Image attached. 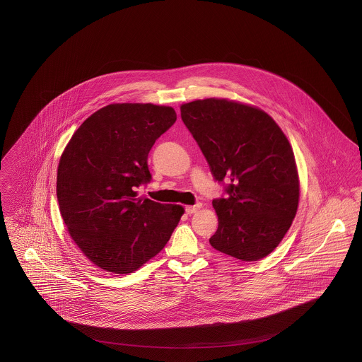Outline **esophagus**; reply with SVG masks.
<instances>
[{
    "instance_id": "obj_1",
    "label": "esophagus",
    "mask_w": 362,
    "mask_h": 362,
    "mask_svg": "<svg viewBox=\"0 0 362 362\" xmlns=\"http://www.w3.org/2000/svg\"><path fill=\"white\" fill-rule=\"evenodd\" d=\"M201 207H202V204H197V205H192V206H186V213H187V214H194V213H197Z\"/></svg>"
}]
</instances>
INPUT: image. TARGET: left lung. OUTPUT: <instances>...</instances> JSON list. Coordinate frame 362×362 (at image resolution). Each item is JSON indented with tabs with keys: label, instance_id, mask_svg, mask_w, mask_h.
<instances>
[{
	"label": "left lung",
	"instance_id": "left-lung-1",
	"mask_svg": "<svg viewBox=\"0 0 362 362\" xmlns=\"http://www.w3.org/2000/svg\"><path fill=\"white\" fill-rule=\"evenodd\" d=\"M180 114L217 180L230 179L228 198L214 199L217 251L254 262L276 248L291 228L300 199L292 145L263 110L209 98L180 105Z\"/></svg>",
	"mask_w": 362,
	"mask_h": 362
}]
</instances>
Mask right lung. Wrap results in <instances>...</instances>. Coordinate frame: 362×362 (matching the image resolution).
<instances>
[{
  "label": "right lung",
  "mask_w": 362,
  "mask_h": 362,
  "mask_svg": "<svg viewBox=\"0 0 362 362\" xmlns=\"http://www.w3.org/2000/svg\"><path fill=\"white\" fill-rule=\"evenodd\" d=\"M175 121L170 105L108 104L81 123L61 155V216L80 251L104 272L130 274L155 258L185 213L134 191L151 180L148 153Z\"/></svg>",
  "instance_id": "obj_1"
}]
</instances>
